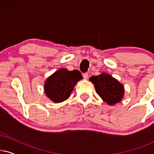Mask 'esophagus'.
<instances>
[{
	"label": "esophagus",
	"instance_id": "obj_1",
	"mask_svg": "<svg viewBox=\"0 0 154 154\" xmlns=\"http://www.w3.org/2000/svg\"><path fill=\"white\" fill-rule=\"evenodd\" d=\"M83 79L86 80V79H88V76H89V75H88V73H83Z\"/></svg>",
	"mask_w": 154,
	"mask_h": 154
}]
</instances>
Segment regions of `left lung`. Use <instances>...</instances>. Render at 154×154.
<instances>
[{
  "label": "left lung",
  "mask_w": 154,
  "mask_h": 154,
  "mask_svg": "<svg viewBox=\"0 0 154 154\" xmlns=\"http://www.w3.org/2000/svg\"><path fill=\"white\" fill-rule=\"evenodd\" d=\"M89 80L94 84L98 95L108 105L112 106L123 99V85L109 73L102 72L98 75H92Z\"/></svg>",
  "instance_id": "left-lung-1"
}]
</instances>
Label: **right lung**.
<instances>
[{"instance_id": "1", "label": "right lung", "mask_w": 154, "mask_h": 154, "mask_svg": "<svg viewBox=\"0 0 154 154\" xmlns=\"http://www.w3.org/2000/svg\"><path fill=\"white\" fill-rule=\"evenodd\" d=\"M82 79L83 76L78 70L60 69L45 80L44 92L52 102H63L70 97L75 85Z\"/></svg>"}]
</instances>
